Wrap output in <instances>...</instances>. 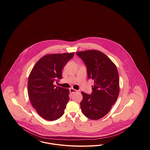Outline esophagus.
Wrapping results in <instances>:
<instances>
[{
  "instance_id": "obj_1",
  "label": "esophagus",
  "mask_w": 150,
  "mask_h": 150,
  "mask_svg": "<svg viewBox=\"0 0 150 150\" xmlns=\"http://www.w3.org/2000/svg\"><path fill=\"white\" fill-rule=\"evenodd\" d=\"M78 92L77 90H75V89H73V88H70V93H71V94L76 93V92Z\"/></svg>"
}]
</instances>
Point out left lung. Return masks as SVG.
Here are the masks:
<instances>
[{"label": "left lung", "mask_w": 150, "mask_h": 150, "mask_svg": "<svg viewBox=\"0 0 150 150\" xmlns=\"http://www.w3.org/2000/svg\"><path fill=\"white\" fill-rule=\"evenodd\" d=\"M76 54L86 64L88 78L94 80L91 94L81 92V111L90 119H100L110 111L118 98L120 88L117 69L106 55L98 50L78 52Z\"/></svg>", "instance_id": "1"}]
</instances>
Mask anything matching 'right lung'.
Instances as JSON below:
<instances>
[{"label": "right lung", "mask_w": 150, "mask_h": 150, "mask_svg": "<svg viewBox=\"0 0 150 150\" xmlns=\"http://www.w3.org/2000/svg\"><path fill=\"white\" fill-rule=\"evenodd\" d=\"M74 53L50 54L41 58L30 74L28 84L32 106L43 119L56 120L61 117L69 100V89L53 84L62 79V70Z\"/></svg>", "instance_id": "1"}]
</instances>
